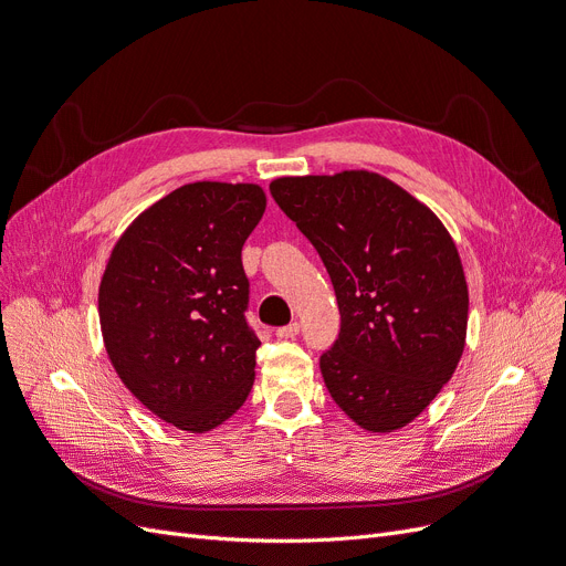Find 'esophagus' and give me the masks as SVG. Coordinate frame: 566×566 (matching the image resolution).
I'll list each match as a JSON object with an SVG mask.
<instances>
[{
  "label": "esophagus",
  "mask_w": 566,
  "mask_h": 566,
  "mask_svg": "<svg viewBox=\"0 0 566 566\" xmlns=\"http://www.w3.org/2000/svg\"><path fill=\"white\" fill-rule=\"evenodd\" d=\"M276 334H279V338H295L300 334V323H290L285 327H279Z\"/></svg>",
  "instance_id": "esophagus-1"
}]
</instances>
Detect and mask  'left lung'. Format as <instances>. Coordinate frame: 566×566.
<instances>
[{
	"mask_svg": "<svg viewBox=\"0 0 566 566\" xmlns=\"http://www.w3.org/2000/svg\"><path fill=\"white\" fill-rule=\"evenodd\" d=\"M269 190L334 285L342 329L321 355L332 399L369 432L409 424L464 350L469 292L453 239L418 199L371 171L287 176Z\"/></svg>",
	"mask_w": 566,
	"mask_h": 566,
	"instance_id": "obj_1",
	"label": "left lung"
}]
</instances>
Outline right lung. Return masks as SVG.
<instances>
[{"label":"right lung","instance_id":"right-lung-1","mask_svg":"<svg viewBox=\"0 0 566 566\" xmlns=\"http://www.w3.org/2000/svg\"><path fill=\"white\" fill-rule=\"evenodd\" d=\"M266 207L253 184H190L155 201L113 248L99 323L113 369L186 432L234 416L255 380L241 248Z\"/></svg>","mask_w":566,"mask_h":566}]
</instances>
